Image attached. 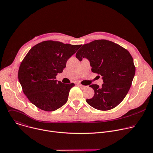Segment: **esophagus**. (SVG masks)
<instances>
[{"instance_id":"esophagus-1","label":"esophagus","mask_w":153,"mask_h":153,"mask_svg":"<svg viewBox=\"0 0 153 153\" xmlns=\"http://www.w3.org/2000/svg\"><path fill=\"white\" fill-rule=\"evenodd\" d=\"M78 85L82 89H85V88H86V87H87L86 86H84V85H82L81 84H78Z\"/></svg>"}]
</instances>
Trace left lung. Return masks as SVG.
<instances>
[{
    "instance_id": "1",
    "label": "left lung",
    "mask_w": 153,
    "mask_h": 153,
    "mask_svg": "<svg viewBox=\"0 0 153 153\" xmlns=\"http://www.w3.org/2000/svg\"><path fill=\"white\" fill-rule=\"evenodd\" d=\"M76 56L80 61L88 59L92 72L102 76L103 81L101 87L90 85L94 95L86 102L101 111L117 106L126 96L135 75L136 67L129 51L111 41L101 39L82 45Z\"/></svg>"
}]
</instances>
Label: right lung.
Instances as JSON below:
<instances>
[{
    "instance_id": "1",
    "label": "right lung",
    "mask_w": 153,
    "mask_h": 153,
    "mask_svg": "<svg viewBox=\"0 0 153 153\" xmlns=\"http://www.w3.org/2000/svg\"><path fill=\"white\" fill-rule=\"evenodd\" d=\"M81 46L46 40L31 48L20 65L18 78L33 105L42 110L53 111L67 103L74 83L57 82L56 76Z\"/></svg>"
}]
</instances>
